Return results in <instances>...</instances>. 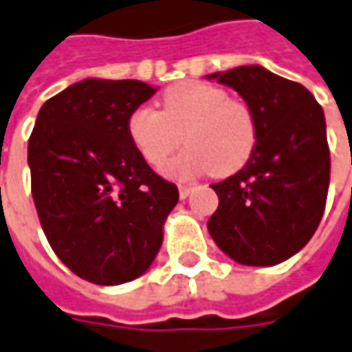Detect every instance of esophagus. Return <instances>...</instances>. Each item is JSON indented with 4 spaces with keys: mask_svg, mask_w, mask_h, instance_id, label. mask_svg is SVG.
Here are the masks:
<instances>
[{
    "mask_svg": "<svg viewBox=\"0 0 352 352\" xmlns=\"http://www.w3.org/2000/svg\"><path fill=\"white\" fill-rule=\"evenodd\" d=\"M192 191V183H183V185H179V197L181 199H187Z\"/></svg>",
    "mask_w": 352,
    "mask_h": 352,
    "instance_id": "34e87169",
    "label": "esophagus"
}]
</instances>
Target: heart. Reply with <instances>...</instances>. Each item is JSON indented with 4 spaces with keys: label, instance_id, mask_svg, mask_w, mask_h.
Instances as JSON below:
<instances>
[{
    "label": "heart",
    "instance_id": "heart-1",
    "mask_svg": "<svg viewBox=\"0 0 352 352\" xmlns=\"http://www.w3.org/2000/svg\"><path fill=\"white\" fill-rule=\"evenodd\" d=\"M181 133L189 147L165 165L167 175H230L252 157L258 120L248 102L199 80L169 86L161 96V110L140 106L128 118L131 144L151 167H161L175 151Z\"/></svg>",
    "mask_w": 352,
    "mask_h": 352
}]
</instances>
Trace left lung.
I'll list each match as a JSON object with an SVG mask.
<instances>
[{"mask_svg":"<svg viewBox=\"0 0 352 352\" xmlns=\"http://www.w3.org/2000/svg\"><path fill=\"white\" fill-rule=\"evenodd\" d=\"M252 106L258 144L248 163L212 189L208 232L244 266H274L314 236L327 203L331 155L325 114L314 94L258 65L214 72Z\"/></svg>","mask_w":352,"mask_h":352,"instance_id":"8db88e82","label":"left lung"}]
</instances>
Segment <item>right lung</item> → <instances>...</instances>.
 Masks as SVG:
<instances>
[{"instance_id":"right-lung-1","label":"right lung","mask_w":352,"mask_h":352,"mask_svg":"<svg viewBox=\"0 0 352 352\" xmlns=\"http://www.w3.org/2000/svg\"><path fill=\"white\" fill-rule=\"evenodd\" d=\"M155 88L86 78L49 98L29 138L31 192L43 232L78 278L118 285L140 278L179 201L128 135V118Z\"/></svg>"}]
</instances>
